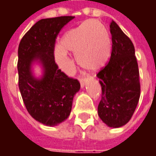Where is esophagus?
<instances>
[{"instance_id": "obj_1", "label": "esophagus", "mask_w": 156, "mask_h": 156, "mask_svg": "<svg viewBox=\"0 0 156 156\" xmlns=\"http://www.w3.org/2000/svg\"><path fill=\"white\" fill-rule=\"evenodd\" d=\"M79 81H80V84H81L82 87H83L86 83V82H87V78H79Z\"/></svg>"}]
</instances>
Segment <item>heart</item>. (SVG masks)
Here are the masks:
<instances>
[{
    "label": "heart",
    "mask_w": 156,
    "mask_h": 156,
    "mask_svg": "<svg viewBox=\"0 0 156 156\" xmlns=\"http://www.w3.org/2000/svg\"><path fill=\"white\" fill-rule=\"evenodd\" d=\"M68 52H75L76 61L81 68L97 70L110 56L111 39L108 31L98 20H86L66 32L56 49V60L64 69L70 67Z\"/></svg>",
    "instance_id": "1"
}]
</instances>
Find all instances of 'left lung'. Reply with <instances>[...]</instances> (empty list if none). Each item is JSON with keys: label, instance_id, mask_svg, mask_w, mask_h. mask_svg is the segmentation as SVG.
Here are the masks:
<instances>
[{"label": "left lung", "instance_id": "obj_1", "mask_svg": "<svg viewBox=\"0 0 156 156\" xmlns=\"http://www.w3.org/2000/svg\"><path fill=\"white\" fill-rule=\"evenodd\" d=\"M110 32L109 62L97 73L102 88L98 114L109 127L119 128L134 115L140 96V82L133 42L114 21Z\"/></svg>", "mask_w": 156, "mask_h": 156}]
</instances>
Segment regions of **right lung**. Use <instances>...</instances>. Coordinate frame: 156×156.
Masks as SVG:
<instances>
[{
  "label": "right lung",
  "instance_id": "add662e5",
  "mask_svg": "<svg viewBox=\"0 0 156 156\" xmlns=\"http://www.w3.org/2000/svg\"><path fill=\"white\" fill-rule=\"evenodd\" d=\"M74 16L41 19L23 36L18 47V86L27 110L36 120L54 126L70 115L78 79L70 78L55 62L56 39L62 28ZM38 59L44 68L41 80L31 74L30 65Z\"/></svg>",
  "mask_w": 156,
  "mask_h": 156
}]
</instances>
